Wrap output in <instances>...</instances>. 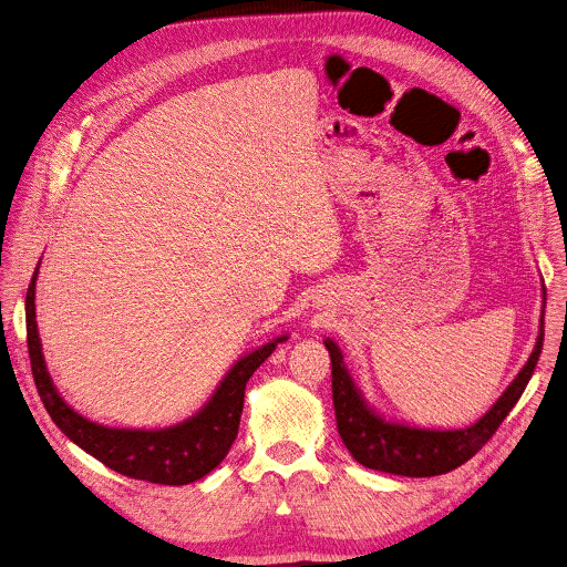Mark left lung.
<instances>
[{
	"label": "left lung",
	"mask_w": 567,
	"mask_h": 567,
	"mask_svg": "<svg viewBox=\"0 0 567 567\" xmlns=\"http://www.w3.org/2000/svg\"><path fill=\"white\" fill-rule=\"evenodd\" d=\"M543 316L536 348L512 385L494 403L492 411L477 420L473 426L462 431H424L403 424H392L374 415L368 403L361 399L354 381L350 379L341 350L334 341H326L332 357V396L337 411V426L343 444L352 457L374 471L409 475V477H431L449 473L471 460L484 444H487L505 417L516 406L525 385L529 383L534 368L543 350Z\"/></svg>",
	"instance_id": "left-lung-1"
}]
</instances>
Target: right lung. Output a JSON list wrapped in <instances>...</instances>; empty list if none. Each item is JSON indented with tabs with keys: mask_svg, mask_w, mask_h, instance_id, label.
<instances>
[{
	"mask_svg": "<svg viewBox=\"0 0 567 567\" xmlns=\"http://www.w3.org/2000/svg\"><path fill=\"white\" fill-rule=\"evenodd\" d=\"M35 280L38 267L27 291V343L38 394L55 426L99 462L134 480L179 487L210 473L226 457L237 437L247 381L287 337L239 359L202 413L188 422L164 431L107 429L71 411L51 383L35 326Z\"/></svg>",
	"mask_w": 567,
	"mask_h": 567,
	"instance_id": "1",
	"label": "right lung"
}]
</instances>
